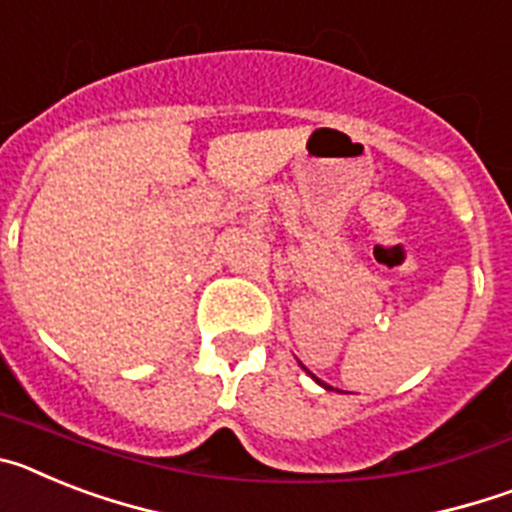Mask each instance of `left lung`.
<instances>
[{"mask_svg":"<svg viewBox=\"0 0 512 512\" xmlns=\"http://www.w3.org/2000/svg\"><path fill=\"white\" fill-rule=\"evenodd\" d=\"M300 366H302V364H300ZM302 369H305V366H302ZM305 372H307V369H305ZM307 374H310V377H312V379H315V382H318V384H320V387H325V390H330L328 384H325V382H320V379H318V377H315V374H312V372H307Z\"/></svg>","mask_w":512,"mask_h":512,"instance_id":"left-lung-1","label":"left lung"}]
</instances>
